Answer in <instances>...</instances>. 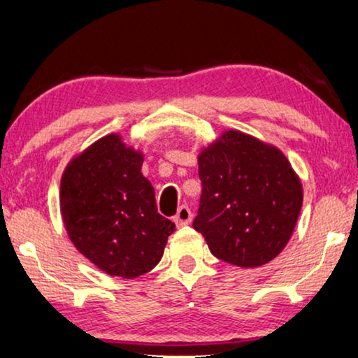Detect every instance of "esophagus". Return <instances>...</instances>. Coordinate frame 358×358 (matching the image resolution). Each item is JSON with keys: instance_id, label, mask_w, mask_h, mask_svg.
Listing matches in <instances>:
<instances>
[{"instance_id": "esophagus-1", "label": "esophagus", "mask_w": 358, "mask_h": 358, "mask_svg": "<svg viewBox=\"0 0 358 358\" xmlns=\"http://www.w3.org/2000/svg\"><path fill=\"white\" fill-rule=\"evenodd\" d=\"M174 222L178 227H184V224H189L192 222V212H190V208L187 205H180L178 208V213H176L174 217Z\"/></svg>"}]
</instances>
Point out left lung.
<instances>
[{
    "label": "left lung",
    "mask_w": 358,
    "mask_h": 358,
    "mask_svg": "<svg viewBox=\"0 0 358 358\" xmlns=\"http://www.w3.org/2000/svg\"><path fill=\"white\" fill-rule=\"evenodd\" d=\"M194 228L215 257L238 267L271 262L287 246L303 203L290 161L273 145L227 130L199 155Z\"/></svg>",
    "instance_id": "8db88e82"
}]
</instances>
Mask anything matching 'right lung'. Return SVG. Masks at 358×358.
<instances>
[{
  "mask_svg": "<svg viewBox=\"0 0 358 358\" xmlns=\"http://www.w3.org/2000/svg\"><path fill=\"white\" fill-rule=\"evenodd\" d=\"M143 153L110 134L63 171L60 212L71 243L107 275L135 278L161 261L176 224L158 213Z\"/></svg>",
  "mask_w": 358,
  "mask_h": 358,
  "instance_id": "right-lung-1",
  "label": "right lung"
}]
</instances>
